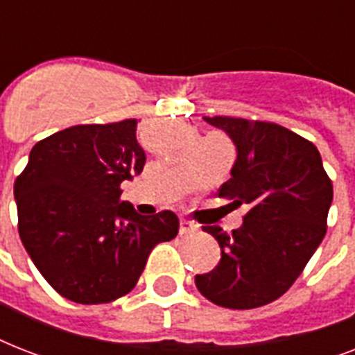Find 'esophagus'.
<instances>
[{"mask_svg": "<svg viewBox=\"0 0 355 355\" xmlns=\"http://www.w3.org/2000/svg\"><path fill=\"white\" fill-rule=\"evenodd\" d=\"M199 228V225H195L193 221H188V219H182L180 221V236H186V234L195 232Z\"/></svg>", "mask_w": 355, "mask_h": 355, "instance_id": "1", "label": "esophagus"}]
</instances>
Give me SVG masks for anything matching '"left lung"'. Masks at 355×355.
Returning <instances> with one entry per match:
<instances>
[{
  "label": "left lung",
  "mask_w": 355,
  "mask_h": 355,
  "mask_svg": "<svg viewBox=\"0 0 355 355\" xmlns=\"http://www.w3.org/2000/svg\"><path fill=\"white\" fill-rule=\"evenodd\" d=\"M236 145L230 180L219 197L248 206L232 234L202 227L221 247V261L195 286L208 300L252 309L280 298L295 284L326 234L334 188L311 141L276 123L205 118Z\"/></svg>",
  "instance_id": "left-lung-1"
}]
</instances>
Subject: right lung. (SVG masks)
I'll use <instances>...</instances> for the list:
<instances>
[{"mask_svg": "<svg viewBox=\"0 0 355 355\" xmlns=\"http://www.w3.org/2000/svg\"><path fill=\"white\" fill-rule=\"evenodd\" d=\"M136 119L75 125L31 149L14 182L18 230L47 284L77 304H107L127 295L150 250L178 234L166 210L139 216L121 200V182L144 171Z\"/></svg>", "mask_w": 355, "mask_h": 355, "instance_id": "add662e5", "label": "right lung"}]
</instances>
